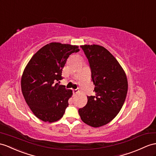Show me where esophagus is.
<instances>
[{"mask_svg":"<svg viewBox=\"0 0 156 156\" xmlns=\"http://www.w3.org/2000/svg\"><path fill=\"white\" fill-rule=\"evenodd\" d=\"M73 94H76L79 93V89H73Z\"/></svg>","mask_w":156,"mask_h":156,"instance_id":"1","label":"esophagus"}]
</instances>
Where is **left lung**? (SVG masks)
I'll return each mask as SVG.
<instances>
[{
  "label": "left lung",
  "instance_id": "1",
  "mask_svg": "<svg viewBox=\"0 0 156 156\" xmlns=\"http://www.w3.org/2000/svg\"><path fill=\"white\" fill-rule=\"evenodd\" d=\"M81 48L89 63L95 96L87 97V103L79 109V114L85 124L100 127L120 112L127 94V78L118 61L104 47L84 45Z\"/></svg>",
  "mask_w": 156,
  "mask_h": 156
}]
</instances>
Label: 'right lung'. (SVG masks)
Returning a JSON list of instances; mask_svg holds the SVG:
<instances>
[{
  "label": "right lung",
  "mask_w": 156,
  "mask_h": 156,
  "mask_svg": "<svg viewBox=\"0 0 156 156\" xmlns=\"http://www.w3.org/2000/svg\"><path fill=\"white\" fill-rule=\"evenodd\" d=\"M79 51L77 45L52 42L33 55L21 80L26 103L37 118L44 122L59 120L69 105L72 90L58 83L69 56Z\"/></svg>",
  "instance_id": "right-lung-1"
}]
</instances>
